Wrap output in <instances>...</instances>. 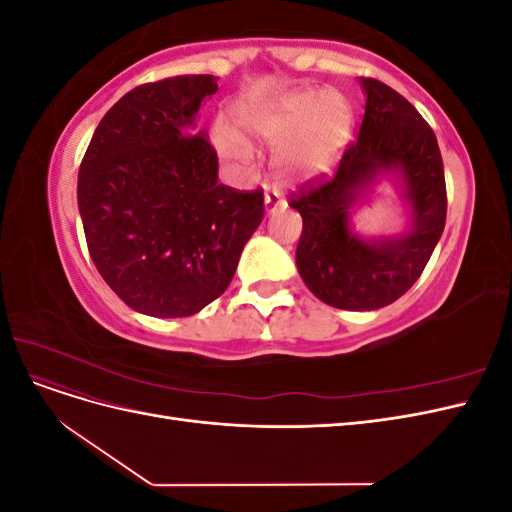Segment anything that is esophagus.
<instances>
[{
  "instance_id": "1",
  "label": "esophagus",
  "mask_w": 512,
  "mask_h": 512,
  "mask_svg": "<svg viewBox=\"0 0 512 512\" xmlns=\"http://www.w3.org/2000/svg\"><path fill=\"white\" fill-rule=\"evenodd\" d=\"M284 207V198H282V194L277 192V190H271L269 185L265 188V211L271 215V213H275L277 209H282Z\"/></svg>"
}]
</instances>
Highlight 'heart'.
<instances>
[{
	"mask_svg": "<svg viewBox=\"0 0 512 512\" xmlns=\"http://www.w3.org/2000/svg\"><path fill=\"white\" fill-rule=\"evenodd\" d=\"M237 128L245 138L280 143L300 132L277 153L284 175L318 173L350 128V108L342 96L329 91H299L275 104H245L237 111ZM215 149L228 162L247 164L252 151L241 138L226 132L213 134Z\"/></svg>",
	"mask_w": 512,
	"mask_h": 512,
	"instance_id": "1",
	"label": "heart"
}]
</instances>
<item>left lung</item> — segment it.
<instances>
[{
    "mask_svg": "<svg viewBox=\"0 0 512 512\" xmlns=\"http://www.w3.org/2000/svg\"><path fill=\"white\" fill-rule=\"evenodd\" d=\"M365 115L335 173L290 198L303 232L297 267L305 286L337 309L371 312L391 305L421 277L446 224L444 164L436 134L389 85L361 79ZM395 172L411 207V228L397 238L363 240L349 213L380 174Z\"/></svg>",
    "mask_w": 512,
    "mask_h": 512,
    "instance_id": "8db88e82",
    "label": "left lung"
}]
</instances>
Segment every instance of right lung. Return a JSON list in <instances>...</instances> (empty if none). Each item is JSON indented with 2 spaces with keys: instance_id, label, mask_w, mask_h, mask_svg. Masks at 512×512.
Listing matches in <instances>:
<instances>
[{
  "instance_id": "add662e5",
  "label": "right lung",
  "mask_w": 512,
  "mask_h": 512,
  "mask_svg": "<svg viewBox=\"0 0 512 512\" xmlns=\"http://www.w3.org/2000/svg\"><path fill=\"white\" fill-rule=\"evenodd\" d=\"M215 91L213 74L136 87L85 151L76 196L89 256L134 312L183 318L218 299L265 215L262 190L218 183V153L196 132Z\"/></svg>"
}]
</instances>
